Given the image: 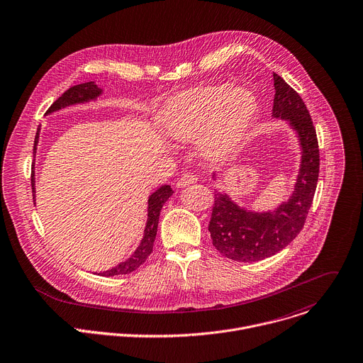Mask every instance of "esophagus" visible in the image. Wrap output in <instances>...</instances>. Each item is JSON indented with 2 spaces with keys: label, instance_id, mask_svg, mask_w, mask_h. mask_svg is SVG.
Segmentation results:
<instances>
[{
  "label": "esophagus",
  "instance_id": "obj_1",
  "mask_svg": "<svg viewBox=\"0 0 363 363\" xmlns=\"http://www.w3.org/2000/svg\"><path fill=\"white\" fill-rule=\"evenodd\" d=\"M198 181V177L194 175V174H185L181 179H178L177 182V186L178 188H184L186 185H191V184H195Z\"/></svg>",
  "mask_w": 363,
  "mask_h": 363
}]
</instances>
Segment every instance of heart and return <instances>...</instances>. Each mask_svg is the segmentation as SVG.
<instances>
[{
	"mask_svg": "<svg viewBox=\"0 0 363 363\" xmlns=\"http://www.w3.org/2000/svg\"><path fill=\"white\" fill-rule=\"evenodd\" d=\"M255 112L257 98L245 86H195L162 106L158 124L171 141L196 143L203 160L219 164L242 145Z\"/></svg>",
	"mask_w": 363,
	"mask_h": 363,
	"instance_id": "1",
	"label": "heart"
}]
</instances>
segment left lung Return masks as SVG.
Returning a JSON list of instances; mask_svg holds the SVG:
<instances>
[{
	"label": "left lung",
	"instance_id": "8db88e82",
	"mask_svg": "<svg viewBox=\"0 0 363 363\" xmlns=\"http://www.w3.org/2000/svg\"><path fill=\"white\" fill-rule=\"evenodd\" d=\"M275 119H285L296 133L301 164L289 198L271 211H252L236 203L225 191H215L209 222L212 244L219 254L236 262H255L286 248L303 228L319 175V148L309 111L284 78L274 72ZM212 178L218 181L216 174Z\"/></svg>",
	"mask_w": 363,
	"mask_h": 363
}]
</instances>
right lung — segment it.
<instances>
[{"instance_id":"1","label":"right lung","mask_w":363,"mask_h":363,"mask_svg":"<svg viewBox=\"0 0 363 363\" xmlns=\"http://www.w3.org/2000/svg\"><path fill=\"white\" fill-rule=\"evenodd\" d=\"M104 92L102 88H99L94 81L85 82V84H79V85H74L69 89H67L45 112L47 115L61 111L67 106H72V105H78V104H86V102H92L96 101L98 96H101ZM40 131L41 127H38L37 134H35V141H34V157L37 154V145L40 141ZM34 171H33V178H31V184H33V194H34V202H35V178H34ZM174 191L171 189L169 185H161L150 198H148V208H147V223H145V229H144V236L141 239V242L138 245V248L133 252V255L125 259L124 262L118 264L116 267L104 271V272H98V275L101 277H113V275H127L134 272L135 269H138L145 261L147 258L151 255L152 252V247H154V240L157 236V229H158V222H160V213L161 209L164 206V203L172 196ZM96 274V272H95Z\"/></svg>"}]
</instances>
